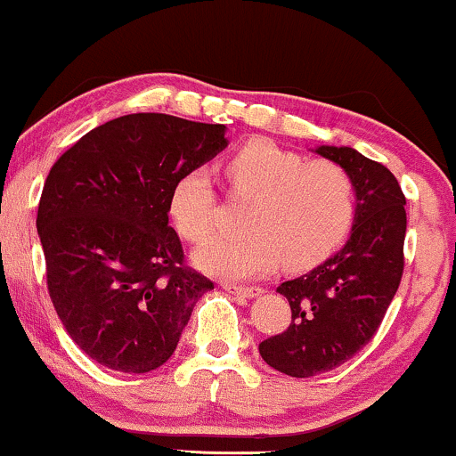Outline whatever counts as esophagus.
Returning a JSON list of instances; mask_svg holds the SVG:
<instances>
[{"instance_id":"34e87169","label":"esophagus","mask_w":456,"mask_h":456,"mask_svg":"<svg viewBox=\"0 0 456 456\" xmlns=\"http://www.w3.org/2000/svg\"><path fill=\"white\" fill-rule=\"evenodd\" d=\"M223 289L227 290V293L242 295V297H259L263 293L261 287H242V284H232V282H223Z\"/></svg>"}]
</instances>
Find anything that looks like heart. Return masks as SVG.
<instances>
[{
	"instance_id": "obj_1",
	"label": "heart",
	"mask_w": 456,
	"mask_h": 456,
	"mask_svg": "<svg viewBox=\"0 0 456 456\" xmlns=\"http://www.w3.org/2000/svg\"><path fill=\"white\" fill-rule=\"evenodd\" d=\"M235 200L252 201L242 238H216L195 252V265L212 276L259 278L281 263L290 272L318 265L346 238L356 210L354 180L333 161H308L272 140H252L224 166ZM212 175L195 167L175 180L169 216L193 244L216 229Z\"/></svg>"
}]
</instances>
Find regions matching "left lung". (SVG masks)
Returning a JSON list of instances; mask_svg holds the SVG:
<instances>
[{
  "label": "left lung",
  "mask_w": 456,
  "mask_h": 456,
  "mask_svg": "<svg viewBox=\"0 0 456 456\" xmlns=\"http://www.w3.org/2000/svg\"><path fill=\"white\" fill-rule=\"evenodd\" d=\"M356 189L354 224L346 246L310 273L287 281V331L263 339L267 365L293 378L325 374L346 363L376 336L403 276L405 195L397 178L348 146H321Z\"/></svg>",
  "instance_id": "obj_1"
}]
</instances>
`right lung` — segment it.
Segmentation results:
<instances>
[{
	"label": "right lung",
	"mask_w": 456,
	"mask_h": 456,
	"mask_svg": "<svg viewBox=\"0 0 456 456\" xmlns=\"http://www.w3.org/2000/svg\"><path fill=\"white\" fill-rule=\"evenodd\" d=\"M224 146V125L127 114L82 135L48 172L36 218L48 295L100 365L125 374L161 367L214 289L186 265L167 214L175 180Z\"/></svg>",
	"instance_id": "1"
}]
</instances>
